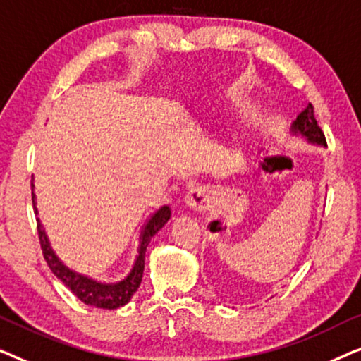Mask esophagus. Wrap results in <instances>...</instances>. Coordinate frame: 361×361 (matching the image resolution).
<instances>
[{"label":"esophagus","mask_w":361,"mask_h":361,"mask_svg":"<svg viewBox=\"0 0 361 361\" xmlns=\"http://www.w3.org/2000/svg\"><path fill=\"white\" fill-rule=\"evenodd\" d=\"M185 202L192 210L205 212L210 207V192L207 187L197 185L194 189H190L189 194H187Z\"/></svg>","instance_id":"1"}]
</instances>
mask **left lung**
<instances>
[{"label": "left lung", "instance_id": "1", "mask_svg": "<svg viewBox=\"0 0 361 361\" xmlns=\"http://www.w3.org/2000/svg\"><path fill=\"white\" fill-rule=\"evenodd\" d=\"M290 136L300 137L305 142L312 146H320L327 147V142H325V136L322 130H320L317 125V120L314 116V108L312 105H307L304 111H300V115L293 121V125L289 128Z\"/></svg>", "mask_w": 361, "mask_h": 361}]
</instances>
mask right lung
Listing matches in <instances>:
<instances>
[{
	"label": "right lung",
	"mask_w": 361,
	"mask_h": 361,
	"mask_svg": "<svg viewBox=\"0 0 361 361\" xmlns=\"http://www.w3.org/2000/svg\"><path fill=\"white\" fill-rule=\"evenodd\" d=\"M32 185V205L34 212L37 215V231H39V240H41V248L46 258L49 268L83 304L92 305V307L98 309H118L123 307L130 302L133 295L140 288L141 279H142V271H145V256L146 248L151 243L152 236L157 235L162 226L167 224V220L171 219V207L162 205L156 212L147 216L140 230V236H137V255L133 263L130 273L120 281H111V283H105V281H98L90 276L78 273L75 269H71L63 261L59 258L56 251H54L51 240L44 228L42 220L39 219V210H37V202L36 194H34V180L31 182Z\"/></svg>",
	"instance_id": "right-lung-1"
}]
</instances>
